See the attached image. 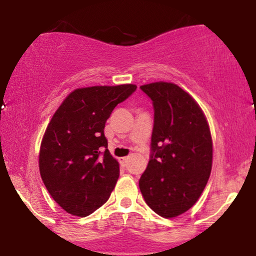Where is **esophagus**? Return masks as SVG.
Returning <instances> with one entry per match:
<instances>
[{
	"label": "esophagus",
	"instance_id": "esophagus-1",
	"mask_svg": "<svg viewBox=\"0 0 256 256\" xmlns=\"http://www.w3.org/2000/svg\"><path fill=\"white\" fill-rule=\"evenodd\" d=\"M127 162H128V157H122L121 163L122 164H127Z\"/></svg>",
	"mask_w": 256,
	"mask_h": 256
}]
</instances>
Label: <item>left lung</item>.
Wrapping results in <instances>:
<instances>
[{"instance_id": "8db88e82", "label": "left lung", "mask_w": 256, "mask_h": 256, "mask_svg": "<svg viewBox=\"0 0 256 256\" xmlns=\"http://www.w3.org/2000/svg\"><path fill=\"white\" fill-rule=\"evenodd\" d=\"M152 101V155L140 178L141 194L150 208L174 218L196 204L212 169V138L202 108L172 82L140 87Z\"/></svg>"}]
</instances>
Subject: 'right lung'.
Instances as JSON below:
<instances>
[{
	"mask_svg": "<svg viewBox=\"0 0 256 256\" xmlns=\"http://www.w3.org/2000/svg\"><path fill=\"white\" fill-rule=\"evenodd\" d=\"M135 90L132 84L74 90L48 124L40 150V176L70 214L90 216L110 198L120 166L107 149L104 124Z\"/></svg>",
	"mask_w": 256,
	"mask_h": 256,
	"instance_id": "right-lung-1",
	"label": "right lung"
}]
</instances>
